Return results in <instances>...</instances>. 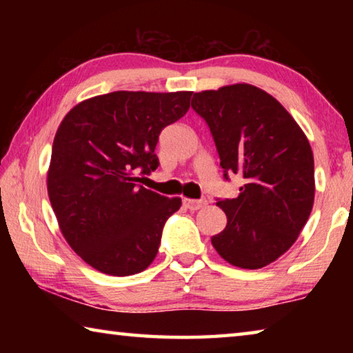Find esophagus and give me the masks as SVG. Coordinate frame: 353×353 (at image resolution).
<instances>
[{"instance_id": "esophagus-1", "label": "esophagus", "mask_w": 353, "mask_h": 353, "mask_svg": "<svg viewBox=\"0 0 353 353\" xmlns=\"http://www.w3.org/2000/svg\"><path fill=\"white\" fill-rule=\"evenodd\" d=\"M183 205L187 207V208H190V210H199V208H202V207H205L207 205V201L205 199H199V201H196V199H188V198H183Z\"/></svg>"}]
</instances>
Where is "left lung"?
I'll return each instance as SVG.
<instances>
[{
    "mask_svg": "<svg viewBox=\"0 0 353 353\" xmlns=\"http://www.w3.org/2000/svg\"><path fill=\"white\" fill-rule=\"evenodd\" d=\"M224 179H243L240 194L218 199L227 225L212 236L230 265L259 270L283 255L307 224L314 201L312 146L285 107L249 83L194 93Z\"/></svg>",
    "mask_w": 353,
    "mask_h": 353,
    "instance_id": "1",
    "label": "left lung"
}]
</instances>
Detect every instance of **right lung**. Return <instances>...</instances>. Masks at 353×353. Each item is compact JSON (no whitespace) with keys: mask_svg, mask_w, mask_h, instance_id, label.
Listing matches in <instances>:
<instances>
[{"mask_svg":"<svg viewBox=\"0 0 353 353\" xmlns=\"http://www.w3.org/2000/svg\"><path fill=\"white\" fill-rule=\"evenodd\" d=\"M193 92H113L73 107L59 126L48 196L71 249L99 272L145 271L163 225L182 205L145 188L159 135L190 109Z\"/></svg>","mask_w":353,"mask_h":353,"instance_id":"right-lung-1","label":"right lung"}]
</instances>
